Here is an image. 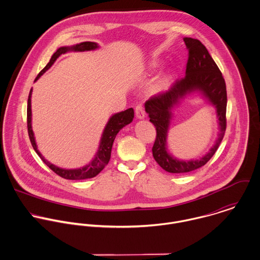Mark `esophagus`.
Masks as SVG:
<instances>
[{"label": "esophagus", "instance_id": "obj_1", "mask_svg": "<svg viewBox=\"0 0 260 260\" xmlns=\"http://www.w3.org/2000/svg\"><path fill=\"white\" fill-rule=\"evenodd\" d=\"M136 116L139 119H143L145 117V110H144V107L142 104H138L136 106Z\"/></svg>", "mask_w": 260, "mask_h": 260}]
</instances>
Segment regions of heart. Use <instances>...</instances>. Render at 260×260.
<instances>
[{
	"label": "heart",
	"mask_w": 260,
	"mask_h": 260,
	"mask_svg": "<svg viewBox=\"0 0 260 260\" xmlns=\"http://www.w3.org/2000/svg\"><path fill=\"white\" fill-rule=\"evenodd\" d=\"M153 66H156V64H153Z\"/></svg>",
	"instance_id": "b5f03b06"
}]
</instances>
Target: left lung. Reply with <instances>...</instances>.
Returning <instances> with one entry per match:
<instances>
[{
  "instance_id": "1",
  "label": "left lung",
  "mask_w": 260,
  "mask_h": 260,
  "mask_svg": "<svg viewBox=\"0 0 260 260\" xmlns=\"http://www.w3.org/2000/svg\"><path fill=\"white\" fill-rule=\"evenodd\" d=\"M184 42L189 50L186 76L177 80L168 91L152 96L145 104L150 121L156 126L153 156L165 171L173 174L188 173L203 167L216 153L226 129L227 92L222 73L206 47L199 40L185 37ZM195 91L200 92L215 106L219 126L218 138L208 154L199 160H178L167 153L166 148V137L172 117L171 110L186 95Z\"/></svg>"
}]
</instances>
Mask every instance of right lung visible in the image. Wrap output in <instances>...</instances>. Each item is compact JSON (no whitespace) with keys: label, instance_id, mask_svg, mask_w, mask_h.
<instances>
[{"label":"right lung","instance_id":"right-lung-1","mask_svg":"<svg viewBox=\"0 0 260 260\" xmlns=\"http://www.w3.org/2000/svg\"><path fill=\"white\" fill-rule=\"evenodd\" d=\"M100 46L95 42H82L73 46H64L60 47L57 49V51L54 53L49 61V63L41 70V72L37 75L35 81H37L41 75H43L51 66L53 63L56 61V59L64 54V53L69 52V51H90V50H95ZM31 95H32V89L30 90L29 98H28V105H27V126H28V134L29 138L32 144L33 149L37 153V155L41 157V159L52 170L54 173H56L58 176L67 179V180H84V179H89L98 176L103 170L104 167L108 164L110 155H111V148L112 144L114 142V139L117 135V133L126 124L131 123L134 119V109L131 107L124 111L117 112L108 119L105 127H104V133L101 139L100 147L99 150L94 156V158L86 166L79 168V169H62L59 168L55 165L51 164L49 160H47L42 154L38 151L36 142H35V137L34 133L32 129V110H31Z\"/></svg>","mask_w":260,"mask_h":260}]
</instances>
